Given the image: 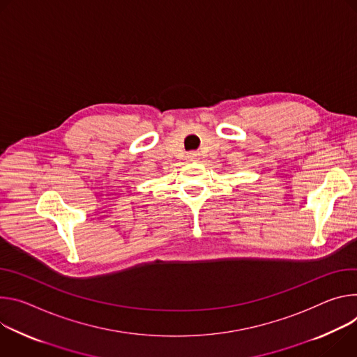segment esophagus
Masks as SVG:
<instances>
[{
	"label": "esophagus",
	"mask_w": 357,
	"mask_h": 357,
	"mask_svg": "<svg viewBox=\"0 0 357 357\" xmlns=\"http://www.w3.org/2000/svg\"><path fill=\"white\" fill-rule=\"evenodd\" d=\"M197 157H199V153H197V151H190L188 154H187V158H188V160H195V158Z\"/></svg>",
	"instance_id": "obj_1"
}]
</instances>
